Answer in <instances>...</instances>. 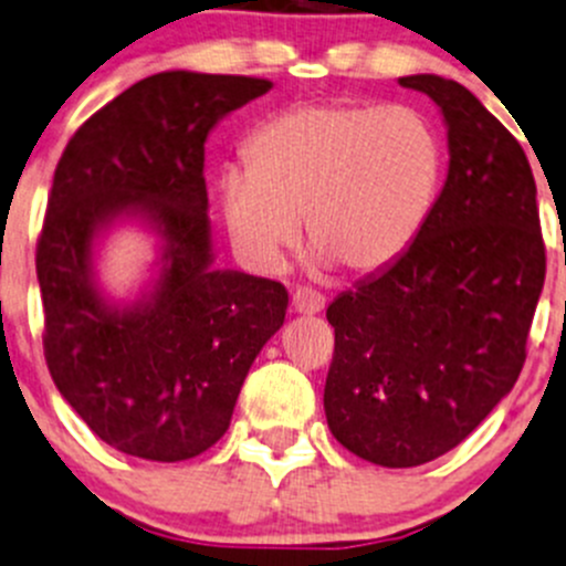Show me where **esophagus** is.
Listing matches in <instances>:
<instances>
[{"label":"esophagus","instance_id":"34e87169","mask_svg":"<svg viewBox=\"0 0 566 566\" xmlns=\"http://www.w3.org/2000/svg\"><path fill=\"white\" fill-rule=\"evenodd\" d=\"M325 306V298L315 290L310 287H298L293 293V310L298 312V315H317V312H323Z\"/></svg>","mask_w":566,"mask_h":566}]
</instances>
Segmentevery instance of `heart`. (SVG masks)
I'll list each match as a JSON object with an SVG mask.
<instances>
[{"label":"heart","mask_w":566,"mask_h":566,"mask_svg":"<svg viewBox=\"0 0 566 566\" xmlns=\"http://www.w3.org/2000/svg\"><path fill=\"white\" fill-rule=\"evenodd\" d=\"M216 199L232 247L262 273L282 268L298 216L319 268L375 273L419 238L438 202L447 150L413 106L304 104L262 119Z\"/></svg>","instance_id":"heart-1"}]
</instances>
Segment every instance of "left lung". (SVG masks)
<instances>
[{"mask_svg":"<svg viewBox=\"0 0 566 566\" xmlns=\"http://www.w3.org/2000/svg\"><path fill=\"white\" fill-rule=\"evenodd\" d=\"M399 87L441 112L447 182L410 249L325 310L328 430L384 468L441 458L512 391L545 284L536 182L515 136L452 78L416 73Z\"/></svg>","mask_w":566,"mask_h":566,"instance_id":"obj_1","label":"left lung"}]
</instances>
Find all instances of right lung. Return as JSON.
<instances>
[{
  "label": "right lung",
  "instance_id": "add662e5",
  "mask_svg": "<svg viewBox=\"0 0 566 566\" xmlns=\"http://www.w3.org/2000/svg\"><path fill=\"white\" fill-rule=\"evenodd\" d=\"M273 84L164 71L73 134L38 241L45 364L84 424L130 458L180 462L227 432L287 290L216 268L205 188L210 130ZM136 226L157 256L134 296L99 284L107 235Z\"/></svg>",
  "mask_w": 566,
  "mask_h": 566
}]
</instances>
